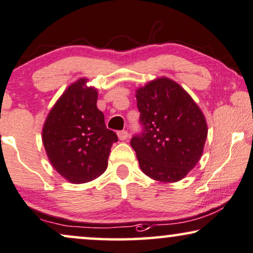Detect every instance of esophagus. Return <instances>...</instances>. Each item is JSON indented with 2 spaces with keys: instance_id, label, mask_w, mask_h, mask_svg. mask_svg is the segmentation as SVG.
I'll return each mask as SVG.
<instances>
[{
  "instance_id": "1",
  "label": "esophagus",
  "mask_w": 253,
  "mask_h": 253,
  "mask_svg": "<svg viewBox=\"0 0 253 253\" xmlns=\"http://www.w3.org/2000/svg\"><path fill=\"white\" fill-rule=\"evenodd\" d=\"M128 136H129V134L127 130H120V132H118V137H119V140H121V141L127 140L128 139Z\"/></svg>"
}]
</instances>
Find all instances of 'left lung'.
Returning a JSON list of instances; mask_svg holds the SVG:
<instances>
[{
    "mask_svg": "<svg viewBox=\"0 0 253 253\" xmlns=\"http://www.w3.org/2000/svg\"><path fill=\"white\" fill-rule=\"evenodd\" d=\"M135 92L143 132L130 146L141 170L161 183L181 180L203 156L208 133L203 111L168 77L150 81Z\"/></svg>",
    "mask_w": 253,
    "mask_h": 253,
    "instance_id": "1",
    "label": "left lung"
}]
</instances>
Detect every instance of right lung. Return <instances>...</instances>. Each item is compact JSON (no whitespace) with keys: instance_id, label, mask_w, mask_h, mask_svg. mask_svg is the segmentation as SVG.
<instances>
[{"instance_id":"add662e5","label":"right lung","mask_w":253,"mask_h":253,"mask_svg":"<svg viewBox=\"0 0 253 253\" xmlns=\"http://www.w3.org/2000/svg\"><path fill=\"white\" fill-rule=\"evenodd\" d=\"M86 82L82 77L67 87L42 127V143L50 164L72 184L87 183L103 174L111 147L118 141L97 109L98 91Z\"/></svg>"}]
</instances>
